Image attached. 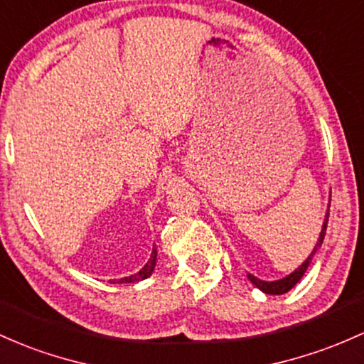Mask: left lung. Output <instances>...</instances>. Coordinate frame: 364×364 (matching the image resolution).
<instances>
[{"label":"left lung","mask_w":364,"mask_h":364,"mask_svg":"<svg viewBox=\"0 0 364 364\" xmlns=\"http://www.w3.org/2000/svg\"><path fill=\"white\" fill-rule=\"evenodd\" d=\"M328 215H330V213H328V210H326L325 221H323V230H321V233H319V238H318L316 247H314L313 252L309 254V257H307L306 261L302 262V264L299 266L297 269L294 271V273H290L289 277H285V278H282V279H274V282H264V279L255 278L254 274L249 273V274H247V278H249L250 282H252V285H255L259 290H262V292L269 294V295H282V294L289 292L290 289H294V287L297 285L299 282H301V278L304 277V273L307 271V267H309L311 261H313L314 254H316L318 247H321L323 238H325V233H326V225H328Z\"/></svg>","instance_id":"8db88e82"}]
</instances>
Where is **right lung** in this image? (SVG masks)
I'll use <instances>...</instances> for the list:
<instances>
[{
  "label": "right lung",
  "mask_w": 364,
  "mask_h": 364,
  "mask_svg": "<svg viewBox=\"0 0 364 364\" xmlns=\"http://www.w3.org/2000/svg\"><path fill=\"white\" fill-rule=\"evenodd\" d=\"M155 262H157V249L151 250V255H150L149 262H146V264L143 266L141 269H139V273L131 274V277H126V278H121V279H119V283H134V282H139V279L149 278L150 274L154 273Z\"/></svg>",
  "instance_id": "add662e5"
}]
</instances>
